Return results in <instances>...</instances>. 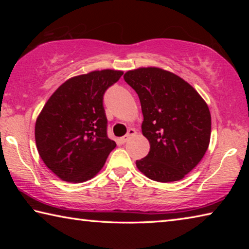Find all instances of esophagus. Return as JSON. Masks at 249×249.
<instances>
[{"mask_svg":"<svg viewBox=\"0 0 249 249\" xmlns=\"http://www.w3.org/2000/svg\"><path fill=\"white\" fill-rule=\"evenodd\" d=\"M136 134V130H135L134 128H130V129H128V132H127V134L125 135V136H123V137H121V142H127L130 137L132 136H134V135Z\"/></svg>","mask_w":249,"mask_h":249,"instance_id":"esophagus-1","label":"esophagus"}]
</instances>
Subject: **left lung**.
<instances>
[{"mask_svg":"<svg viewBox=\"0 0 249 249\" xmlns=\"http://www.w3.org/2000/svg\"><path fill=\"white\" fill-rule=\"evenodd\" d=\"M124 80L136 91L148 155L136 160L142 174L158 182L183 179L203 158L211 138L208 104L191 84L157 67L129 70Z\"/></svg>","mask_w":249,"mask_h":249,"instance_id":"obj_1","label":"left lung"}]
</instances>
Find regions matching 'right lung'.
I'll use <instances>...</instances> for the list:
<instances>
[{"label":"right lung","instance_id":"right-lung-1","mask_svg":"<svg viewBox=\"0 0 249 249\" xmlns=\"http://www.w3.org/2000/svg\"><path fill=\"white\" fill-rule=\"evenodd\" d=\"M123 74L95 70L67 80L44 105L35 124L37 150L58 178L84 182L102 169L115 148L107 135L103 94Z\"/></svg>","mask_w":249,"mask_h":249}]
</instances>
